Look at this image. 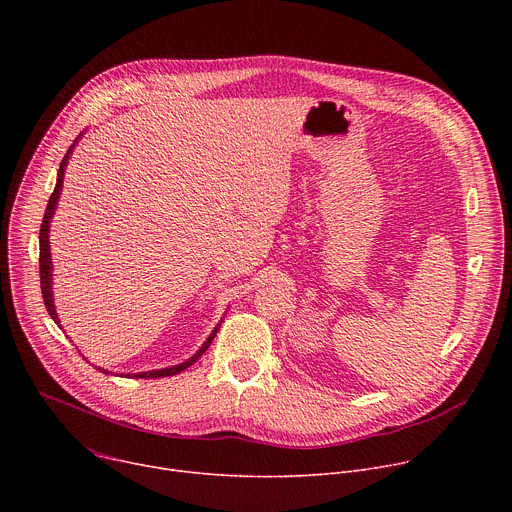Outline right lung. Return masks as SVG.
I'll use <instances>...</instances> for the list:
<instances>
[{
	"instance_id": "obj_1",
	"label": "right lung",
	"mask_w": 512,
	"mask_h": 512,
	"mask_svg": "<svg viewBox=\"0 0 512 512\" xmlns=\"http://www.w3.org/2000/svg\"><path fill=\"white\" fill-rule=\"evenodd\" d=\"M72 148L75 145H70L66 156L62 158L60 162V170H58V180H56V186H54V192L50 194V200H48V206H46V212H44V218H42V227H40V287H42V298H44V306L50 314V318L58 324V316L54 312V304H52V261H50V243H48V229H50V221H52V214H54V208H56V202H58V196H60V188H62V180H64V166L68 162V156L72 152ZM218 330V328H216ZM216 330L208 336V340L202 344V348L192 356L188 358L186 362L178 364V367H170V369H160V371H152V373H139V375H133V377H141V379H160V377H172V375H178L182 371H186L188 367H192V364L206 352V348L210 346L212 338L216 336ZM103 371V369H99ZM107 373V371H103Z\"/></svg>"
}]
</instances>
